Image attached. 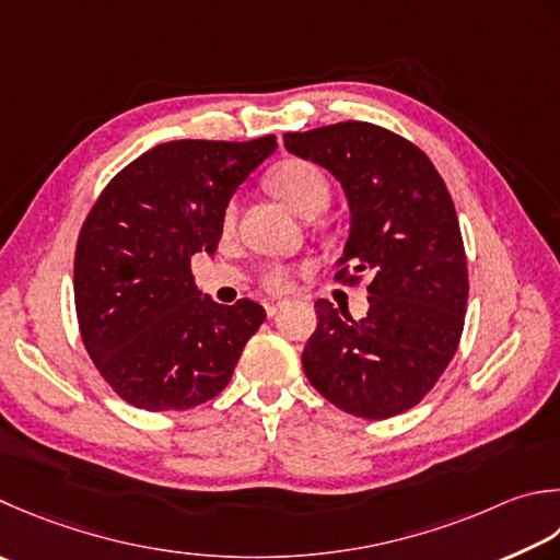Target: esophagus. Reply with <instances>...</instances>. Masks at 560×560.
<instances>
[{
  "instance_id": "esophagus-1",
  "label": "esophagus",
  "mask_w": 560,
  "mask_h": 560,
  "mask_svg": "<svg viewBox=\"0 0 560 560\" xmlns=\"http://www.w3.org/2000/svg\"><path fill=\"white\" fill-rule=\"evenodd\" d=\"M265 311H267L269 317H273L279 311H283V303H281V301H267V303H265Z\"/></svg>"
}]
</instances>
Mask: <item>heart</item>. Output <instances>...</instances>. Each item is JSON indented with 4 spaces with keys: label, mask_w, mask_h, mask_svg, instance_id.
Masks as SVG:
<instances>
[{
    "label": "heart",
    "mask_w": 560,
    "mask_h": 560,
    "mask_svg": "<svg viewBox=\"0 0 560 560\" xmlns=\"http://www.w3.org/2000/svg\"><path fill=\"white\" fill-rule=\"evenodd\" d=\"M271 189L277 191L283 201H287L295 213L311 218L320 213L323 208L330 203V182H327L325 172L317 164L308 160H289L271 174ZM235 218V203L228 206L225 221L233 223ZM259 283L269 293H289L293 287V269L281 265V261H269V265L259 271Z\"/></svg>",
    "instance_id": "obj_1"
}]
</instances>
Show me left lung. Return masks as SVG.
<instances>
[{
	"label": "left lung",
	"mask_w": 560,
	"mask_h": 560,
	"mask_svg": "<svg viewBox=\"0 0 560 560\" xmlns=\"http://www.w3.org/2000/svg\"><path fill=\"white\" fill-rule=\"evenodd\" d=\"M283 142L347 194L352 230L335 279L354 287L371 273L361 320L315 303L303 371L339 410L393 418L434 388L464 332L468 267L454 201L430 158L381 126L345 120Z\"/></svg>",
	"instance_id": "left-lung-1"
}]
</instances>
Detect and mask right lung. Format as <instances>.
Instances as JSON below:
<instances>
[{
	"mask_svg": "<svg viewBox=\"0 0 560 560\" xmlns=\"http://www.w3.org/2000/svg\"><path fill=\"white\" fill-rule=\"evenodd\" d=\"M273 150V136L162 142L98 194L74 249V308L86 354L118 398L189 410L228 386L267 313L201 295L191 257L218 249L230 196Z\"/></svg>",
	"mask_w": 560,
	"mask_h": 560,
	"instance_id": "add662e5",
	"label": "right lung"
}]
</instances>
